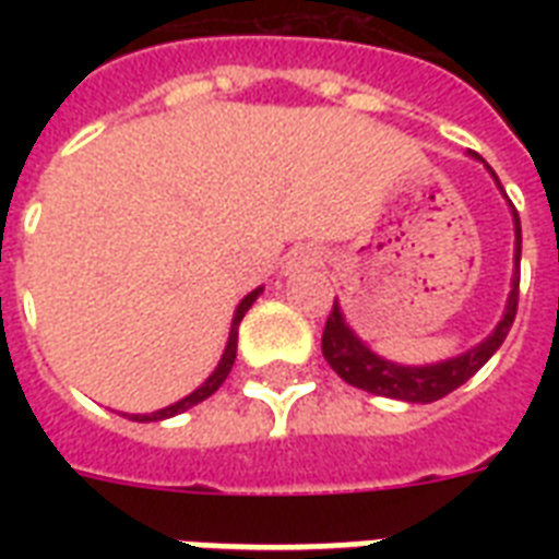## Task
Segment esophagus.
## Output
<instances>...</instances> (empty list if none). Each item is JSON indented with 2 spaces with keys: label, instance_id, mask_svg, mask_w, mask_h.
Here are the masks:
<instances>
[{
  "label": "esophagus",
  "instance_id": "esophagus-1",
  "mask_svg": "<svg viewBox=\"0 0 559 559\" xmlns=\"http://www.w3.org/2000/svg\"><path fill=\"white\" fill-rule=\"evenodd\" d=\"M305 263H319V261H316V258H310V254H307V258H305Z\"/></svg>",
  "mask_w": 559,
  "mask_h": 559
}]
</instances>
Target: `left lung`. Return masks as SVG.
Wrapping results in <instances>:
<instances>
[{
    "label": "left lung",
    "mask_w": 559,
    "mask_h": 559,
    "mask_svg": "<svg viewBox=\"0 0 559 559\" xmlns=\"http://www.w3.org/2000/svg\"><path fill=\"white\" fill-rule=\"evenodd\" d=\"M513 219H516V278H513V289L511 298H508L504 319L478 348L467 350V354H461V357L455 359H447V362H438V366H394L389 359H380L377 354H371V350L354 336V331H350L348 324H345V319H342L340 305L333 301V310L331 316H328V322H324L322 333V354L324 359L331 362L333 371L340 373L348 385H357V389L380 394V397L406 400V403H432V400L447 397L450 391L464 385V382H467L469 377L499 350V345H502L508 331H511L513 319H516V307H520L522 258V226L516 209H513Z\"/></svg>",
    "instance_id": "obj_1"
}]
</instances>
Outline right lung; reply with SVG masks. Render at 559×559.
Listing matches in <instances>:
<instances>
[{
	"label": "right lung",
	"instance_id": "1",
	"mask_svg": "<svg viewBox=\"0 0 559 559\" xmlns=\"http://www.w3.org/2000/svg\"><path fill=\"white\" fill-rule=\"evenodd\" d=\"M258 293L261 289H254V293H249V296L240 301V307H237V313H235V322H231V333H228V345H226V354H223V359H219V366L217 371L211 373L209 380L202 382L200 389L193 391V394H188L186 400H179V403H174V406L168 408H159V412H153V415H133V420H142V424H147V420H165V417H174L179 415V412H186V408L197 406V403H202L205 397H211L214 391L226 382L228 371H231V366H235V357H237V324H240V319L246 316V310L252 307V301L258 298Z\"/></svg>",
	"mask_w": 559,
	"mask_h": 559
}]
</instances>
